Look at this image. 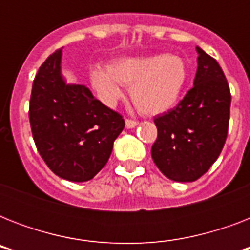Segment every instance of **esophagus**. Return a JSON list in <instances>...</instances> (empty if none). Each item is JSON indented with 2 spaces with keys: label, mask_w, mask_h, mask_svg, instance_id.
<instances>
[{
  "label": "esophagus",
  "mask_w": 250,
  "mask_h": 250,
  "mask_svg": "<svg viewBox=\"0 0 250 250\" xmlns=\"http://www.w3.org/2000/svg\"><path fill=\"white\" fill-rule=\"evenodd\" d=\"M137 125L136 121H132V119H125V127L127 128H135Z\"/></svg>",
  "instance_id": "obj_1"
}]
</instances>
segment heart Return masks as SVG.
Segmentation results:
<instances>
[{
    "label": "heart",
    "mask_w": 250,
    "mask_h": 250,
    "mask_svg": "<svg viewBox=\"0 0 250 250\" xmlns=\"http://www.w3.org/2000/svg\"><path fill=\"white\" fill-rule=\"evenodd\" d=\"M90 79L107 104L117 101L122 96V85H125L140 113L158 115L176 105L188 80V68L180 57L157 54L117 60L107 70L94 67Z\"/></svg>",
    "instance_id": "1"
}]
</instances>
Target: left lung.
<instances>
[{"label": "left lung", "instance_id": "obj_1", "mask_svg": "<svg viewBox=\"0 0 250 250\" xmlns=\"http://www.w3.org/2000/svg\"><path fill=\"white\" fill-rule=\"evenodd\" d=\"M193 86L178 106L154 118L158 136L152 158L166 178L194 182L221 154L227 139L231 93L225 74L213 57L196 48Z\"/></svg>", "mask_w": 250, "mask_h": 250}]
</instances>
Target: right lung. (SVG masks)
Listing matches in <instances>:
<instances>
[{
	"label": "right lung",
	"mask_w": 250,
	"mask_h": 250,
	"mask_svg": "<svg viewBox=\"0 0 250 250\" xmlns=\"http://www.w3.org/2000/svg\"><path fill=\"white\" fill-rule=\"evenodd\" d=\"M61 61L62 49H58L41 64L33 80L32 136L54 174L70 182H88L109 161L125 119L94 98L85 85L66 84Z\"/></svg>",
	"instance_id": "1"
}]
</instances>
